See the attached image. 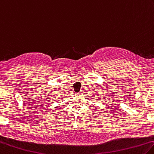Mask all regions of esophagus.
<instances>
[{
    "label": "esophagus",
    "mask_w": 154,
    "mask_h": 154,
    "mask_svg": "<svg viewBox=\"0 0 154 154\" xmlns=\"http://www.w3.org/2000/svg\"><path fill=\"white\" fill-rule=\"evenodd\" d=\"M77 96H82V92H79V93H77Z\"/></svg>",
    "instance_id": "obj_1"
}]
</instances>
